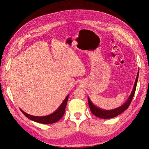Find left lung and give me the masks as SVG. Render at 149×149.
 <instances>
[{"label": "left lung", "instance_id": "obj_1", "mask_svg": "<svg viewBox=\"0 0 149 149\" xmlns=\"http://www.w3.org/2000/svg\"><path fill=\"white\" fill-rule=\"evenodd\" d=\"M138 75H139V70H138V72L137 74L135 82L134 83V88H133L132 91L130 93V96L129 97L128 99L127 100L126 102L124 103V104H123L121 106H120L119 107H117L116 109H112V110H104V109L99 108V107H97L95 105L93 104L88 97V104H89V106L90 107V110H91V112L95 116L99 117V118H100L109 119V118H113V117L118 116V115L121 114L124 111H126V109L128 108L129 106L130 105L131 101L133 99V97H134V96L136 88L137 81H138Z\"/></svg>", "mask_w": 149, "mask_h": 149}]
</instances>
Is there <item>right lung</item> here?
Here are the masks:
<instances>
[{
  "instance_id": "obj_1",
  "label": "right lung",
  "mask_w": 149,
  "mask_h": 149,
  "mask_svg": "<svg viewBox=\"0 0 149 149\" xmlns=\"http://www.w3.org/2000/svg\"><path fill=\"white\" fill-rule=\"evenodd\" d=\"M68 97H69V94L66 96L65 99L63 100L61 105L59 106V107L56 111L53 112L52 113L46 116H33V115H31L25 113L24 111H23L22 109H20V111L23 114H24V115L26 117H27L28 118H29L31 120L34 121L37 123L45 124H52L54 123H56L57 121L60 120L62 118L63 116L64 115Z\"/></svg>"
}]
</instances>
